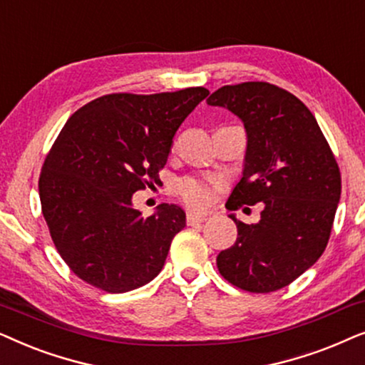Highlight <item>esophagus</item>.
<instances>
[{
    "label": "esophagus",
    "mask_w": 365,
    "mask_h": 365,
    "mask_svg": "<svg viewBox=\"0 0 365 365\" xmlns=\"http://www.w3.org/2000/svg\"><path fill=\"white\" fill-rule=\"evenodd\" d=\"M207 220V215H198V213H188L187 223L188 225H195V223H202Z\"/></svg>",
    "instance_id": "obj_1"
}]
</instances>
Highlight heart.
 Returning <instances> with one entry per match:
<instances>
[{
    "label": "heart",
    "mask_w": 365,
    "mask_h": 365,
    "mask_svg": "<svg viewBox=\"0 0 365 365\" xmlns=\"http://www.w3.org/2000/svg\"><path fill=\"white\" fill-rule=\"evenodd\" d=\"M215 182H207L200 178H185L178 183V193L192 207H203L212 202Z\"/></svg>",
    "instance_id": "obj_1"
}]
</instances>
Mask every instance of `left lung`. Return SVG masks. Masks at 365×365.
Masks as SVG:
<instances>
[{"label": "left lung", "mask_w": 365, "mask_h": 365, "mask_svg": "<svg viewBox=\"0 0 365 365\" xmlns=\"http://www.w3.org/2000/svg\"><path fill=\"white\" fill-rule=\"evenodd\" d=\"M244 121V173L228 210L264 203L260 220L235 215L237 240L217 257L222 277L247 292L279 290L310 269L327 247L341 200V172L310 110L287 90L247 81L208 96Z\"/></svg>", "instance_id": "8db88e82"}]
</instances>
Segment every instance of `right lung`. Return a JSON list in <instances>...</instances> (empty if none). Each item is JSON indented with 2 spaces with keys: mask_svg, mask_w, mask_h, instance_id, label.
I'll return each instance as SVG.
<instances>
[{
  "mask_svg": "<svg viewBox=\"0 0 365 365\" xmlns=\"http://www.w3.org/2000/svg\"><path fill=\"white\" fill-rule=\"evenodd\" d=\"M208 90L100 96L66 121L43 163L41 212L58 254L86 284L110 294L160 274L185 212L162 203L150 217L135 192L158 183L173 137Z\"/></svg>",
  "mask_w": 365,
  "mask_h": 365,
  "instance_id": "add662e5",
  "label": "right lung"
}]
</instances>
